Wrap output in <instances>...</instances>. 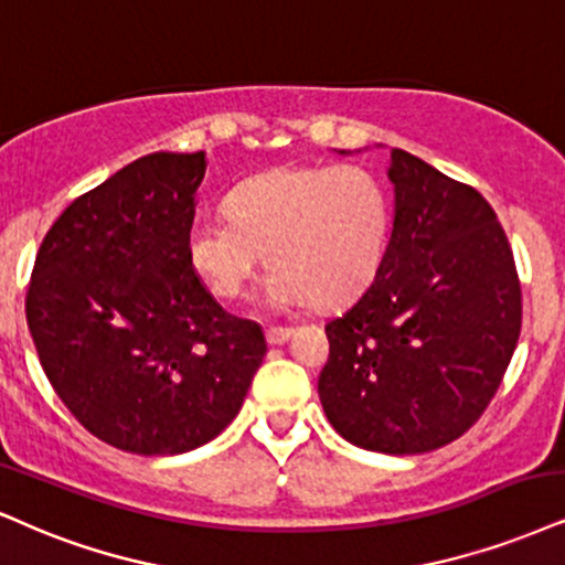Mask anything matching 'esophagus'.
<instances>
[{
    "instance_id": "obj_1",
    "label": "esophagus",
    "mask_w": 565,
    "mask_h": 565,
    "mask_svg": "<svg viewBox=\"0 0 565 565\" xmlns=\"http://www.w3.org/2000/svg\"><path fill=\"white\" fill-rule=\"evenodd\" d=\"M290 335H294V327H267V343L269 345H282Z\"/></svg>"
}]
</instances>
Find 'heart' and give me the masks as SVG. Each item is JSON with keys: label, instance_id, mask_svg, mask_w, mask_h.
Here are the masks:
<instances>
[{"label": "heart", "instance_id": "1", "mask_svg": "<svg viewBox=\"0 0 565 565\" xmlns=\"http://www.w3.org/2000/svg\"><path fill=\"white\" fill-rule=\"evenodd\" d=\"M225 212L230 222H193L188 264L209 294L233 301L267 254L269 309L353 301L377 277L393 227L385 185L359 164L262 172L230 193Z\"/></svg>", "mask_w": 565, "mask_h": 565}]
</instances>
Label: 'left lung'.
I'll return each instance as SVG.
<instances>
[{"label": "left lung", "instance_id": "8db88e82", "mask_svg": "<svg viewBox=\"0 0 565 565\" xmlns=\"http://www.w3.org/2000/svg\"><path fill=\"white\" fill-rule=\"evenodd\" d=\"M387 178L385 262L324 324L317 390L348 443L414 456L458 440L492 401L519 343L521 285L482 193L403 149H390Z\"/></svg>", "mask_w": 565, "mask_h": 565}]
</instances>
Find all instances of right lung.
<instances>
[{
    "mask_svg": "<svg viewBox=\"0 0 565 565\" xmlns=\"http://www.w3.org/2000/svg\"><path fill=\"white\" fill-rule=\"evenodd\" d=\"M206 154L157 151L75 199L41 243L25 298L54 393L99 440L178 456L238 416L267 353L193 275L185 235Z\"/></svg>",
    "mask_w": 565,
    "mask_h": 565,
    "instance_id": "1",
    "label": "right lung"
}]
</instances>
